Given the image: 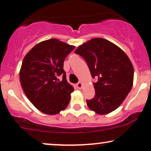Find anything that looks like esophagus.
Returning a JSON list of instances; mask_svg holds the SVG:
<instances>
[{"instance_id":"esophagus-1","label":"esophagus","mask_w":151,"mask_h":151,"mask_svg":"<svg viewBox=\"0 0 151 151\" xmlns=\"http://www.w3.org/2000/svg\"><path fill=\"white\" fill-rule=\"evenodd\" d=\"M77 88H79V89H81V88H83V83L81 82H79L77 83Z\"/></svg>"}]
</instances>
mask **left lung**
I'll list each match as a JSON object with an SVG mask.
<instances>
[{
  "label": "left lung",
  "mask_w": 151,
  "mask_h": 151,
  "mask_svg": "<svg viewBox=\"0 0 151 151\" xmlns=\"http://www.w3.org/2000/svg\"><path fill=\"white\" fill-rule=\"evenodd\" d=\"M85 59L96 95L87 100L88 107L99 115H106L122 103L133 86L134 68L127 54L115 43L102 38L83 43L74 51Z\"/></svg>",
  "instance_id": "1"
}]
</instances>
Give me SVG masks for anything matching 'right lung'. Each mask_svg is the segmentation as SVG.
<instances>
[{"mask_svg":"<svg viewBox=\"0 0 151 151\" xmlns=\"http://www.w3.org/2000/svg\"><path fill=\"white\" fill-rule=\"evenodd\" d=\"M75 46L56 39L41 41L24 58L19 79L25 95L39 111L49 115L67 108L74 88L63 70L65 58ZM63 75V80L57 79Z\"/></svg>","mask_w":151,"mask_h":151,"instance_id":"right-lung-1","label":"right lung"}]
</instances>
